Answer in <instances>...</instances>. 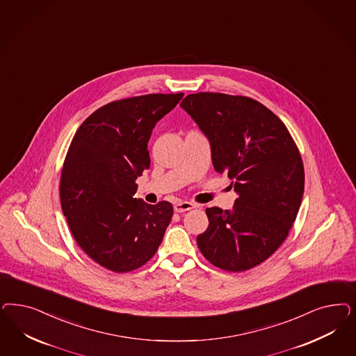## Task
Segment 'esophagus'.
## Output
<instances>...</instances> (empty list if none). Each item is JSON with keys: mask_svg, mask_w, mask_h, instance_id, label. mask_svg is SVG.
<instances>
[{"mask_svg": "<svg viewBox=\"0 0 356 356\" xmlns=\"http://www.w3.org/2000/svg\"><path fill=\"white\" fill-rule=\"evenodd\" d=\"M196 204L191 203V202H177L174 204V211L175 212H186V211H190L193 208H195Z\"/></svg>", "mask_w": 356, "mask_h": 356, "instance_id": "obj_1", "label": "esophagus"}]
</instances>
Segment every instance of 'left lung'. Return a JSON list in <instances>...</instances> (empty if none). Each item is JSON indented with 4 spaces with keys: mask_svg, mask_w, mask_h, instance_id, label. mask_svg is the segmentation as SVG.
<instances>
[{
    "mask_svg": "<svg viewBox=\"0 0 356 356\" xmlns=\"http://www.w3.org/2000/svg\"><path fill=\"white\" fill-rule=\"evenodd\" d=\"M181 106L209 140L215 170L238 194L232 211L207 208L199 250L221 270H250L279 249L298 216L305 181L298 148L284 123L249 97L196 92Z\"/></svg>",
    "mask_w": 356,
    "mask_h": 356,
    "instance_id": "obj_1",
    "label": "left lung"
}]
</instances>
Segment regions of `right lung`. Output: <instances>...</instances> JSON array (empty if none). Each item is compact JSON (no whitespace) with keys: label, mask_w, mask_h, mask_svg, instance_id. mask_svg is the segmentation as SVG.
Returning <instances> with one entry per match:
<instances>
[{"label":"right lung","mask_w":356,"mask_h":356,"mask_svg":"<svg viewBox=\"0 0 356 356\" xmlns=\"http://www.w3.org/2000/svg\"><path fill=\"white\" fill-rule=\"evenodd\" d=\"M182 97L147 94L104 104L72 138L60 178L63 213L81 249L110 271L147 264L172 220V203L152 206L134 195L149 169L152 129Z\"/></svg>","instance_id":"add662e5"}]
</instances>
